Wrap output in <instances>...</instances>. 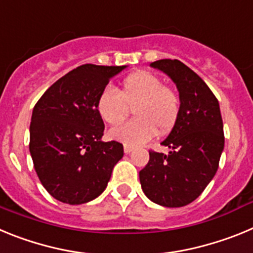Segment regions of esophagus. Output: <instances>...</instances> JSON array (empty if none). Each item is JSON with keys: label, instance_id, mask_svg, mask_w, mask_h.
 Returning <instances> with one entry per match:
<instances>
[{"label": "esophagus", "instance_id": "esophagus-1", "mask_svg": "<svg viewBox=\"0 0 253 253\" xmlns=\"http://www.w3.org/2000/svg\"><path fill=\"white\" fill-rule=\"evenodd\" d=\"M133 147H131V146H128V144H125V146H124V152H125V153H126V154H129V153H131V152H133Z\"/></svg>", "mask_w": 253, "mask_h": 253}]
</instances>
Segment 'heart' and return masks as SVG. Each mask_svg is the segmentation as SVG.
Segmentation results:
<instances>
[{"label": "heart", "instance_id": "1", "mask_svg": "<svg viewBox=\"0 0 253 253\" xmlns=\"http://www.w3.org/2000/svg\"><path fill=\"white\" fill-rule=\"evenodd\" d=\"M96 107L102 120L110 125L120 124L129 107H134L135 118L111 129L109 135L128 146H140L153 138L157 129L167 133L173 128L180 114V97L160 77L139 71L124 78L119 92L105 87Z\"/></svg>", "mask_w": 253, "mask_h": 253}]
</instances>
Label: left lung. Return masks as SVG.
<instances>
[{
    "label": "left lung",
    "mask_w": 253,
    "mask_h": 253,
    "mask_svg": "<svg viewBox=\"0 0 253 253\" xmlns=\"http://www.w3.org/2000/svg\"><path fill=\"white\" fill-rule=\"evenodd\" d=\"M175 82L180 114L161 144L169 154L149 151L147 166L139 171L143 193L153 203L180 208L194 202L215 175L224 148L219 102L208 84L177 59L151 63Z\"/></svg>",
    "instance_id": "8db88e82"
}]
</instances>
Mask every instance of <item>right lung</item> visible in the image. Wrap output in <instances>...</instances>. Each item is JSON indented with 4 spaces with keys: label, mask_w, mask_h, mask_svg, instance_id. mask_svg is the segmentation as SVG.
Segmentation results:
<instances>
[{
    "label": "right lung",
    "mask_w": 253,
    "mask_h": 253,
    "mask_svg": "<svg viewBox=\"0 0 253 253\" xmlns=\"http://www.w3.org/2000/svg\"><path fill=\"white\" fill-rule=\"evenodd\" d=\"M126 66L77 67L51 84L34 106L30 149L40 182L57 200L78 205L106 189L123 144L102 142L97 99L110 78Z\"/></svg>",
    "instance_id": "1"
}]
</instances>
